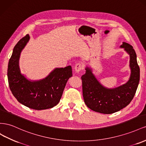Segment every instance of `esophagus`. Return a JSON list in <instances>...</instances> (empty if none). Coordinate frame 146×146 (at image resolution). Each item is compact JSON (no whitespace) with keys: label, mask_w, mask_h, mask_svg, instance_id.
Here are the masks:
<instances>
[{"label":"esophagus","mask_w":146,"mask_h":146,"mask_svg":"<svg viewBox=\"0 0 146 146\" xmlns=\"http://www.w3.org/2000/svg\"><path fill=\"white\" fill-rule=\"evenodd\" d=\"M82 67L83 66L81 64H77L75 65V66H74V71H75V72L78 73L82 70Z\"/></svg>","instance_id":"1"}]
</instances>
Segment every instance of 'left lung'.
<instances>
[{
  "instance_id": "1",
  "label": "left lung",
  "mask_w": 146,
  "mask_h": 146,
  "mask_svg": "<svg viewBox=\"0 0 146 146\" xmlns=\"http://www.w3.org/2000/svg\"><path fill=\"white\" fill-rule=\"evenodd\" d=\"M120 48H124L130 55L131 74L125 84L114 89L106 88L99 82L89 67L86 68V73L81 76L84 102L87 107L95 112L110 114L123 109L130 104L138 88L140 70L135 49L125 42H123Z\"/></svg>"
}]
</instances>
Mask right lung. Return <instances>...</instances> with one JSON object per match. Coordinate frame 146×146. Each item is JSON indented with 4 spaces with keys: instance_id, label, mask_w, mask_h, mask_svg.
<instances>
[{
    "instance_id": "1",
    "label": "right lung",
    "mask_w": 146,
    "mask_h": 146,
    "mask_svg": "<svg viewBox=\"0 0 146 146\" xmlns=\"http://www.w3.org/2000/svg\"><path fill=\"white\" fill-rule=\"evenodd\" d=\"M29 39L27 34L13 48L8 65V84L14 97L23 105L35 110L49 109L60 102L66 82L73 75L72 66L56 68L43 80H28L21 73L19 60Z\"/></svg>"
}]
</instances>
